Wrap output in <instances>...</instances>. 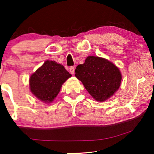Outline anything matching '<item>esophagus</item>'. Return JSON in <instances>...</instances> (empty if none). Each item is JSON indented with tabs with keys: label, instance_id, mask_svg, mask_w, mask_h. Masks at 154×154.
Listing matches in <instances>:
<instances>
[{
	"label": "esophagus",
	"instance_id": "1",
	"mask_svg": "<svg viewBox=\"0 0 154 154\" xmlns=\"http://www.w3.org/2000/svg\"><path fill=\"white\" fill-rule=\"evenodd\" d=\"M74 67H73V66H71L70 68H69V71H70V73H71V74H73V73H74Z\"/></svg>",
	"mask_w": 154,
	"mask_h": 154
}]
</instances>
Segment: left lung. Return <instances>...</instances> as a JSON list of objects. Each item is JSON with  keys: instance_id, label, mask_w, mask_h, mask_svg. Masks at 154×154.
Masks as SVG:
<instances>
[{"instance_id": "left-lung-1", "label": "left lung", "mask_w": 154, "mask_h": 154, "mask_svg": "<svg viewBox=\"0 0 154 154\" xmlns=\"http://www.w3.org/2000/svg\"><path fill=\"white\" fill-rule=\"evenodd\" d=\"M75 72V76L98 102H104L111 97L121 85V71L104 58L88 57L84 64L78 65Z\"/></svg>"}]
</instances>
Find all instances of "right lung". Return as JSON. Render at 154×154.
Returning <instances> with one entry per match:
<instances>
[{
  "label": "right lung",
  "instance_id": "right-lung-1",
  "mask_svg": "<svg viewBox=\"0 0 154 154\" xmlns=\"http://www.w3.org/2000/svg\"><path fill=\"white\" fill-rule=\"evenodd\" d=\"M71 76L63 65L47 60L31 75L30 90L39 100L49 104L60 92L62 84Z\"/></svg>",
  "mask_w": 154,
  "mask_h": 154
}]
</instances>
